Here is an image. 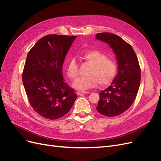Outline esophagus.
<instances>
[{"label":"esophagus","instance_id":"esophagus-1","mask_svg":"<svg viewBox=\"0 0 161 161\" xmlns=\"http://www.w3.org/2000/svg\"><path fill=\"white\" fill-rule=\"evenodd\" d=\"M89 93H90L89 91H78L77 92L78 95H80L82 94H89Z\"/></svg>","mask_w":161,"mask_h":161}]
</instances>
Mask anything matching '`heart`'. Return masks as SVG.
I'll list each match as a JSON object with an SVG mask.
<instances>
[{"instance_id":"obj_1","label":"heart","mask_w":161,"mask_h":161,"mask_svg":"<svg viewBox=\"0 0 161 161\" xmlns=\"http://www.w3.org/2000/svg\"><path fill=\"white\" fill-rule=\"evenodd\" d=\"M81 59L91 65L85 77L79 78L73 83L76 89L85 91L95 87L97 84L106 86L111 83L118 73V65L104 53L99 50H89L82 53ZM67 75L71 79H75L79 75V64L74 58L68 62Z\"/></svg>"}]
</instances>
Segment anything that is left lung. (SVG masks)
<instances>
[{
    "mask_svg": "<svg viewBox=\"0 0 161 161\" xmlns=\"http://www.w3.org/2000/svg\"><path fill=\"white\" fill-rule=\"evenodd\" d=\"M96 39L108 43L118 64V75L108 88L99 93L96 109L105 116H118L130 108L138 94L141 77L138 60L132 47L115 34L99 33Z\"/></svg>",
    "mask_w": 161,
    "mask_h": 161,
    "instance_id": "obj_1",
    "label": "left lung"
}]
</instances>
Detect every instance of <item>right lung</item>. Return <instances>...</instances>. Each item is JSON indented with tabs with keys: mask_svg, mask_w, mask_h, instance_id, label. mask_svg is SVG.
I'll return each mask as SVG.
<instances>
[{
	"mask_svg": "<svg viewBox=\"0 0 161 161\" xmlns=\"http://www.w3.org/2000/svg\"><path fill=\"white\" fill-rule=\"evenodd\" d=\"M76 36L47 35L29 52L22 80L27 98L37 113L49 119L66 115L77 95L64 81L62 65Z\"/></svg>",
	"mask_w": 161,
	"mask_h": 161,
	"instance_id": "obj_1",
	"label": "right lung"
}]
</instances>
